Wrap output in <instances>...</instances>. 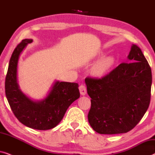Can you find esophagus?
Instances as JSON below:
<instances>
[{"instance_id":"esophagus-1","label":"esophagus","mask_w":155,"mask_h":155,"mask_svg":"<svg viewBox=\"0 0 155 155\" xmlns=\"http://www.w3.org/2000/svg\"><path fill=\"white\" fill-rule=\"evenodd\" d=\"M79 90L81 95H85L87 93V87L84 84H80V86L79 87Z\"/></svg>"}]
</instances>
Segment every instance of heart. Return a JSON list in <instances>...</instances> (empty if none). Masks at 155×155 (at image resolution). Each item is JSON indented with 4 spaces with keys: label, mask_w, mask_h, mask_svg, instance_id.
Segmentation results:
<instances>
[{
    "label": "heart",
    "mask_w": 155,
    "mask_h": 155,
    "mask_svg": "<svg viewBox=\"0 0 155 155\" xmlns=\"http://www.w3.org/2000/svg\"><path fill=\"white\" fill-rule=\"evenodd\" d=\"M115 63L114 58L112 56L104 57L97 61L92 68V73L97 77H102L105 75Z\"/></svg>",
    "instance_id": "obj_1"
}]
</instances>
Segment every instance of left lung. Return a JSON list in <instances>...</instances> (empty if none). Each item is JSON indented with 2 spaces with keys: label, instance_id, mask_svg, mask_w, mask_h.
I'll return each instance as SVG.
<instances>
[{
  "label": "left lung",
  "instance_id": "obj_1",
  "mask_svg": "<svg viewBox=\"0 0 155 155\" xmlns=\"http://www.w3.org/2000/svg\"><path fill=\"white\" fill-rule=\"evenodd\" d=\"M122 63L101 78L87 77L88 120L100 134L127 133L142 119L151 97L152 71L140 48L133 45Z\"/></svg>",
  "mask_w": 155,
  "mask_h": 155
}]
</instances>
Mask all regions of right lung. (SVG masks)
Instances as JSON below:
<instances>
[{
    "label": "right lung",
    "mask_w": 155,
    "mask_h": 155,
    "mask_svg": "<svg viewBox=\"0 0 155 155\" xmlns=\"http://www.w3.org/2000/svg\"><path fill=\"white\" fill-rule=\"evenodd\" d=\"M31 42V39H23L12 53L5 77V95L19 121L29 128L48 130L61 122L68 108L79 98V85L75 82L57 81L41 101H33L23 94L17 82V67L20 53Z\"/></svg>",
    "instance_id": "obj_1"
}]
</instances>
